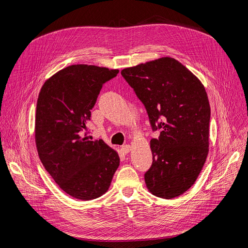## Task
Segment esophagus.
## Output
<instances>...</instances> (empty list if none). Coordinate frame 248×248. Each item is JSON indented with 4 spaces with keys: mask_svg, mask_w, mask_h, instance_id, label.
<instances>
[{
    "mask_svg": "<svg viewBox=\"0 0 248 248\" xmlns=\"http://www.w3.org/2000/svg\"><path fill=\"white\" fill-rule=\"evenodd\" d=\"M130 150H131V146H130V145H124V146H122V151H123L124 154L129 153Z\"/></svg>",
    "mask_w": 248,
    "mask_h": 248,
    "instance_id": "obj_1",
    "label": "esophagus"
}]
</instances>
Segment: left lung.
I'll list each match as a JSON object with an SVG mask.
<instances>
[{
	"mask_svg": "<svg viewBox=\"0 0 248 248\" xmlns=\"http://www.w3.org/2000/svg\"><path fill=\"white\" fill-rule=\"evenodd\" d=\"M143 103L151 126L153 162L145 172L148 190L170 199L188 190L209 152L210 105L204 85L182 62L170 57L122 70Z\"/></svg>",
	"mask_w": 248,
	"mask_h": 248,
	"instance_id": "1",
	"label": "left lung"
}]
</instances>
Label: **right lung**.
Masks as SVG:
<instances>
[{"label": "right lung", "instance_id": "add662e5", "mask_svg": "<svg viewBox=\"0 0 248 248\" xmlns=\"http://www.w3.org/2000/svg\"><path fill=\"white\" fill-rule=\"evenodd\" d=\"M118 74L119 69L73 64L48 78L38 96L35 142L39 158L57 185L77 199L91 200L107 192L120 166L116 150L86 134L103 84Z\"/></svg>", "mask_w": 248, "mask_h": 248}]
</instances>
